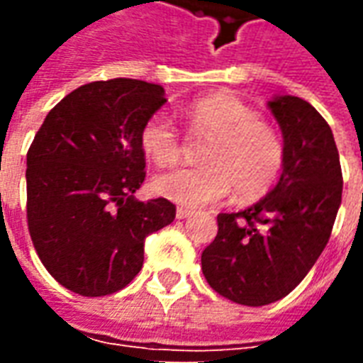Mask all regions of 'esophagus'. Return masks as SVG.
Segmentation results:
<instances>
[{
	"label": "esophagus",
	"instance_id": "34e87169",
	"mask_svg": "<svg viewBox=\"0 0 363 363\" xmlns=\"http://www.w3.org/2000/svg\"><path fill=\"white\" fill-rule=\"evenodd\" d=\"M189 216H192V210H189V208H177V220H184V218H189Z\"/></svg>",
	"mask_w": 363,
	"mask_h": 363
}]
</instances>
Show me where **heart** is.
I'll return each mask as SVG.
<instances>
[{"label":"heart","instance_id":"heart-1","mask_svg":"<svg viewBox=\"0 0 363 363\" xmlns=\"http://www.w3.org/2000/svg\"><path fill=\"white\" fill-rule=\"evenodd\" d=\"M194 135L210 138L200 159L204 165L181 167L155 179V190L174 204L198 208L221 200L235 186L241 198L264 194L284 167L280 134L243 101L229 93L200 96L186 106ZM143 153L161 167L182 155V138L165 112H155L140 130Z\"/></svg>","mask_w":363,"mask_h":363}]
</instances>
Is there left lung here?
Returning a JSON list of instances; mask_svg holds the SVG:
<instances>
[{
    "mask_svg": "<svg viewBox=\"0 0 363 363\" xmlns=\"http://www.w3.org/2000/svg\"><path fill=\"white\" fill-rule=\"evenodd\" d=\"M284 134L278 184L243 212L220 213L202 272L220 296L249 307L286 297L317 262L342 200V169L327 120L299 96L268 103Z\"/></svg>",
    "mask_w": 363,
    "mask_h": 363,
    "instance_id": "8db88e82",
    "label": "left lung"
}]
</instances>
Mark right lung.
Segmentation results:
<instances>
[{
  "mask_svg": "<svg viewBox=\"0 0 363 363\" xmlns=\"http://www.w3.org/2000/svg\"><path fill=\"white\" fill-rule=\"evenodd\" d=\"M163 103L155 83H87L48 112L28 147V233L44 268L74 294L126 288L145 237L174 220L167 198H134L145 179L140 130Z\"/></svg>",
  "mask_w": 363,
  "mask_h": 363,
  "instance_id": "obj_1",
  "label": "right lung"
}]
</instances>
